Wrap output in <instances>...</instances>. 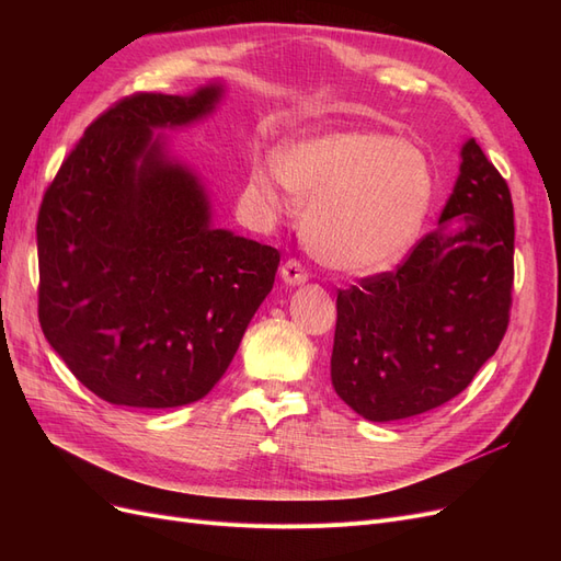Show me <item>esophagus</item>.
Segmentation results:
<instances>
[{
	"instance_id": "obj_1",
	"label": "esophagus",
	"mask_w": 561,
	"mask_h": 561,
	"mask_svg": "<svg viewBox=\"0 0 561 561\" xmlns=\"http://www.w3.org/2000/svg\"><path fill=\"white\" fill-rule=\"evenodd\" d=\"M280 278L287 283V285H301L309 280V274L307 268L301 266L299 260H287L283 266H280Z\"/></svg>"
}]
</instances>
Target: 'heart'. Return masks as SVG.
<instances>
[{
    "label": "heart",
    "mask_w": 561,
    "mask_h": 561,
    "mask_svg": "<svg viewBox=\"0 0 561 561\" xmlns=\"http://www.w3.org/2000/svg\"><path fill=\"white\" fill-rule=\"evenodd\" d=\"M285 190L304 213V239L342 274H375L410 250L433 201L423 151L375 130H330L285 145L276 163H254L248 180L257 208L278 217Z\"/></svg>",
    "instance_id": "1"
}]
</instances>
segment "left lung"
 I'll return each mask as SVG.
<instances>
[{"mask_svg":"<svg viewBox=\"0 0 561 561\" xmlns=\"http://www.w3.org/2000/svg\"><path fill=\"white\" fill-rule=\"evenodd\" d=\"M437 229L396 271L336 295L330 375L369 421L416 416L449 402L496 353L513 307L515 222L507 182L468 140Z\"/></svg>","mask_w":561,"mask_h":561,"instance_id":"1","label":"left lung"}]
</instances>
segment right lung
Segmentation results:
<instances>
[{"label":"right lung","mask_w":561,"mask_h":561,"mask_svg":"<svg viewBox=\"0 0 561 561\" xmlns=\"http://www.w3.org/2000/svg\"><path fill=\"white\" fill-rule=\"evenodd\" d=\"M194 95L133 93L81 135L37 217L39 322L91 393L165 410L222 379L274 287L280 252L210 227V203L161 135L215 110Z\"/></svg>","instance_id":"1"}]
</instances>
